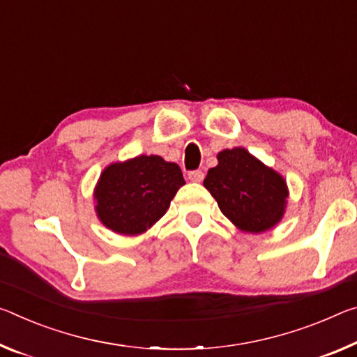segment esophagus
I'll list each match as a JSON object with an SVG mask.
<instances>
[{
    "label": "esophagus",
    "mask_w": 357,
    "mask_h": 357,
    "mask_svg": "<svg viewBox=\"0 0 357 357\" xmlns=\"http://www.w3.org/2000/svg\"><path fill=\"white\" fill-rule=\"evenodd\" d=\"M203 178H205V173L202 169H194V172L189 173V179L192 183H202Z\"/></svg>",
    "instance_id": "34e87169"
}]
</instances>
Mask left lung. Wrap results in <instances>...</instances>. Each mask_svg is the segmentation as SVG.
I'll use <instances>...</instances> for the list:
<instances>
[{"label":"left lung","mask_w":357,"mask_h":357,"mask_svg":"<svg viewBox=\"0 0 357 357\" xmlns=\"http://www.w3.org/2000/svg\"><path fill=\"white\" fill-rule=\"evenodd\" d=\"M203 185L224 216L243 231L262 234L284 216L289 195L284 178L245 148L220 151L218 165L208 169Z\"/></svg>","instance_id":"left-lung-1"}]
</instances>
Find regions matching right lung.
Masks as SVG:
<instances>
[{"label":"right lung","mask_w":357,"mask_h":357,"mask_svg":"<svg viewBox=\"0 0 357 357\" xmlns=\"http://www.w3.org/2000/svg\"><path fill=\"white\" fill-rule=\"evenodd\" d=\"M181 168L160 155H138L111 163L100 174L93 197L98 219L121 235H139L151 229L184 185Z\"/></svg>","instance_id":"add662e5"}]
</instances>
